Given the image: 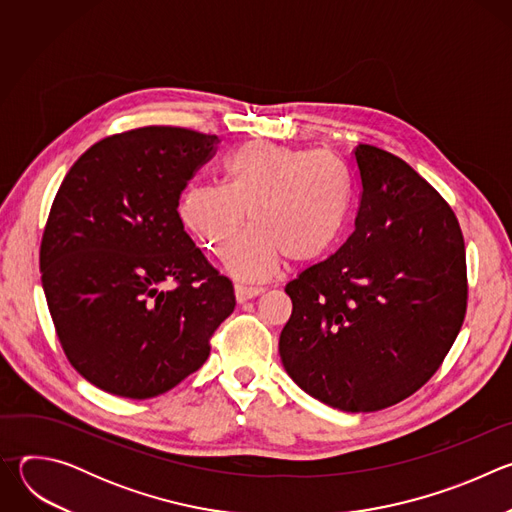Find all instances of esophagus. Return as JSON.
Wrapping results in <instances>:
<instances>
[{
    "instance_id": "1",
    "label": "esophagus",
    "mask_w": 512,
    "mask_h": 512,
    "mask_svg": "<svg viewBox=\"0 0 512 512\" xmlns=\"http://www.w3.org/2000/svg\"><path fill=\"white\" fill-rule=\"evenodd\" d=\"M259 294H263V287H253V285H243V283L235 285V296H237L239 304H243L247 300H253Z\"/></svg>"
}]
</instances>
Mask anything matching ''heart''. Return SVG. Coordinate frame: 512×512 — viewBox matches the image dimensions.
<instances>
[{"instance_id":"b5f03b06","label":"heart","mask_w":512,"mask_h":512,"mask_svg":"<svg viewBox=\"0 0 512 512\" xmlns=\"http://www.w3.org/2000/svg\"><path fill=\"white\" fill-rule=\"evenodd\" d=\"M221 182L188 186L178 214L214 255L229 251L251 216L255 229L225 263L241 279L273 275L283 257L291 263L324 257L348 225L352 180L334 156L253 141L225 160Z\"/></svg>"}]
</instances>
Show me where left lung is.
I'll return each mask as SVG.
<instances>
[{
  "instance_id": "1",
  "label": "left lung",
  "mask_w": 512,
  "mask_h": 512,
  "mask_svg": "<svg viewBox=\"0 0 512 512\" xmlns=\"http://www.w3.org/2000/svg\"><path fill=\"white\" fill-rule=\"evenodd\" d=\"M354 233L285 285L294 310L279 336L287 375L318 401L391 407L440 369L468 302L466 249L450 204L401 158L354 150Z\"/></svg>"
}]
</instances>
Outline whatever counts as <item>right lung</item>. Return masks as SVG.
I'll return each instance as SVG.
<instances>
[{"mask_svg":"<svg viewBox=\"0 0 512 512\" xmlns=\"http://www.w3.org/2000/svg\"><path fill=\"white\" fill-rule=\"evenodd\" d=\"M216 135L139 127L109 135L72 164L40 245L48 310L66 358L95 387L158 397L198 371L235 289L178 214Z\"/></svg>","mask_w":512,"mask_h":512,"instance_id":"1","label":"right lung"}]
</instances>
